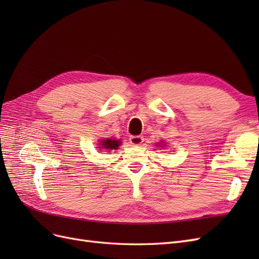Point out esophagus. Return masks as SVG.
<instances>
[{
    "mask_svg": "<svg viewBox=\"0 0 259 259\" xmlns=\"http://www.w3.org/2000/svg\"><path fill=\"white\" fill-rule=\"evenodd\" d=\"M143 142H144V137L140 136V135L131 136V137H130V143H131L132 145H134V146L142 145Z\"/></svg>",
    "mask_w": 259,
    "mask_h": 259,
    "instance_id": "1",
    "label": "esophagus"
}]
</instances>
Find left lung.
<instances>
[{
    "label": "left lung",
    "instance_id": "1",
    "mask_svg": "<svg viewBox=\"0 0 259 259\" xmlns=\"http://www.w3.org/2000/svg\"><path fill=\"white\" fill-rule=\"evenodd\" d=\"M161 143H163V142H161ZM159 145H161V144H159ZM159 145H156V146H159ZM162 145H164V144H162ZM162 147H164V146H162Z\"/></svg>",
    "mask_w": 259,
    "mask_h": 259
}]
</instances>
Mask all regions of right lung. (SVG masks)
<instances>
[{
  "label": "right lung",
  "mask_w": 259,
  "mask_h": 259,
  "mask_svg": "<svg viewBox=\"0 0 259 259\" xmlns=\"http://www.w3.org/2000/svg\"><path fill=\"white\" fill-rule=\"evenodd\" d=\"M99 148L100 150H108L111 151L114 150V149L119 148V146L121 145V140L119 139H114V138H106V139H101L99 143Z\"/></svg>",
  "instance_id": "add662e5"
}]
</instances>
